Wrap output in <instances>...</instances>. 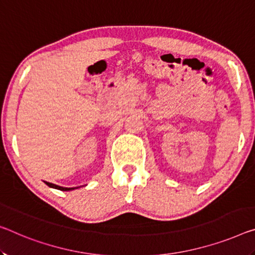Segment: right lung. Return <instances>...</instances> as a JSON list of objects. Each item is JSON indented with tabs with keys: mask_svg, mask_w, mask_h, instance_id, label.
Here are the masks:
<instances>
[{
	"mask_svg": "<svg viewBox=\"0 0 255 255\" xmlns=\"http://www.w3.org/2000/svg\"><path fill=\"white\" fill-rule=\"evenodd\" d=\"M47 186H50L52 188H56V189H60V191H72V189H75L77 187H61V186H58V185H54V184H51V183H47L45 181Z\"/></svg>",
	"mask_w": 255,
	"mask_h": 255,
	"instance_id": "add662e5",
	"label": "right lung"
}]
</instances>
